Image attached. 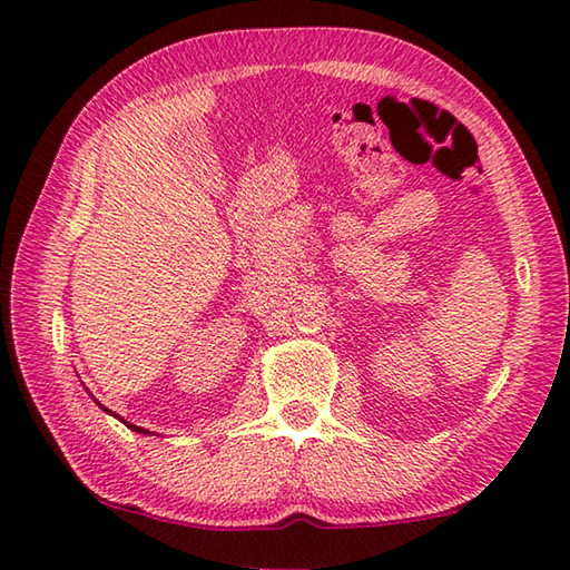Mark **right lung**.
<instances>
[{
    "label": "right lung",
    "mask_w": 570,
    "mask_h": 570,
    "mask_svg": "<svg viewBox=\"0 0 570 570\" xmlns=\"http://www.w3.org/2000/svg\"><path fill=\"white\" fill-rule=\"evenodd\" d=\"M107 411V409H105ZM127 423V421H125ZM127 426H129V423H127ZM129 429H135V431H139V433H149V431H144V429H139V426H129Z\"/></svg>",
    "instance_id": "obj_1"
}]
</instances>
